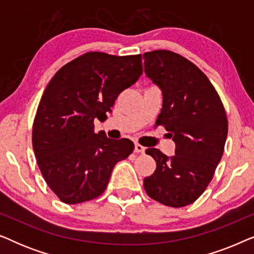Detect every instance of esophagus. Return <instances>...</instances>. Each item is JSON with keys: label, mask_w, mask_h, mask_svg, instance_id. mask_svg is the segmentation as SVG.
<instances>
[{"label": "esophagus", "mask_w": 254, "mask_h": 254, "mask_svg": "<svg viewBox=\"0 0 254 254\" xmlns=\"http://www.w3.org/2000/svg\"><path fill=\"white\" fill-rule=\"evenodd\" d=\"M144 151H145V148L143 147V145H141L138 143L135 144V152H141V154H144Z\"/></svg>", "instance_id": "34e87169"}]
</instances>
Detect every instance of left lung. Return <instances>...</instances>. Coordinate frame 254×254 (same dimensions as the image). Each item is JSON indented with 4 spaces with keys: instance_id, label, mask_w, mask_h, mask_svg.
Instances as JSON below:
<instances>
[{
    "instance_id": "8db88e82",
    "label": "left lung",
    "mask_w": 254,
    "mask_h": 254,
    "mask_svg": "<svg viewBox=\"0 0 254 254\" xmlns=\"http://www.w3.org/2000/svg\"><path fill=\"white\" fill-rule=\"evenodd\" d=\"M143 60L145 75L163 95L156 125L176 143L171 157L156 148L145 150L157 166L144 178V190L165 206H187L213 179L227 140V114L213 84L190 60L166 50L147 52Z\"/></svg>"
}]
</instances>
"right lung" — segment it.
Wrapping results in <instances>:
<instances>
[{
  "mask_svg": "<svg viewBox=\"0 0 254 254\" xmlns=\"http://www.w3.org/2000/svg\"><path fill=\"white\" fill-rule=\"evenodd\" d=\"M142 55L89 52L68 62L48 83L32 127L41 175L62 202L76 204L105 190L118 162L134 150L128 138L95 133L117 97L142 75Z\"/></svg>",
  "mask_w": 254,
  "mask_h": 254,
  "instance_id": "obj_1",
  "label": "right lung"
}]
</instances>
